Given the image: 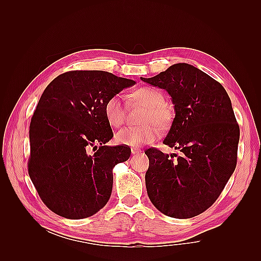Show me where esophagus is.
<instances>
[{"label":"esophagus","instance_id":"34e87169","mask_svg":"<svg viewBox=\"0 0 261 261\" xmlns=\"http://www.w3.org/2000/svg\"><path fill=\"white\" fill-rule=\"evenodd\" d=\"M141 152L140 149L137 148H132V154H139Z\"/></svg>","mask_w":261,"mask_h":261}]
</instances>
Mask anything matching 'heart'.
Segmentation results:
<instances>
[{"mask_svg": "<svg viewBox=\"0 0 261 261\" xmlns=\"http://www.w3.org/2000/svg\"><path fill=\"white\" fill-rule=\"evenodd\" d=\"M138 103L146 107L141 117L143 125L127 126L116 134V141L121 145L139 147L152 143L160 135V127H165L171 121V113L164 106L163 94L153 88H139L133 93ZM108 123L112 127H120L125 122L126 110L121 94H113L103 106Z\"/></svg>", "mask_w": 261, "mask_h": 261, "instance_id": "obj_1", "label": "heart"}]
</instances>
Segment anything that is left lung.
<instances>
[{"mask_svg":"<svg viewBox=\"0 0 261 261\" xmlns=\"http://www.w3.org/2000/svg\"><path fill=\"white\" fill-rule=\"evenodd\" d=\"M140 80L171 96L175 117L163 144L181 152L174 161L159 149L146 150L149 199L165 216H198L218 199L238 162L240 126L230 97L220 83L186 63Z\"/></svg>","mask_w":261,"mask_h":261,"instance_id":"left-lung-1","label":"left lung"}]
</instances>
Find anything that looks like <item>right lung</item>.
I'll return each instance as SVG.
<instances>
[{
    "instance_id": "1",
    "label": "right lung",
    "mask_w": 261,
    "mask_h": 261,
    "mask_svg": "<svg viewBox=\"0 0 261 261\" xmlns=\"http://www.w3.org/2000/svg\"><path fill=\"white\" fill-rule=\"evenodd\" d=\"M133 85L103 70H70L44 89L30 122L28 173L43 203L57 215L88 218L110 199L112 170L128 160L130 149L106 146L113 132L103 106ZM91 147L97 149L94 154Z\"/></svg>"
}]
</instances>
